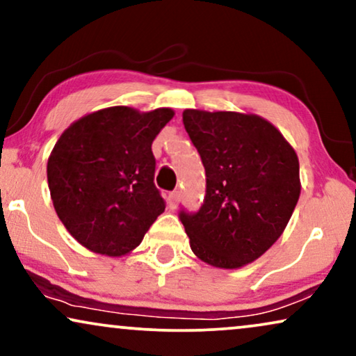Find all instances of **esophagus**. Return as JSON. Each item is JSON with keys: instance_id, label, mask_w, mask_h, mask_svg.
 <instances>
[{"instance_id": "obj_1", "label": "esophagus", "mask_w": 356, "mask_h": 356, "mask_svg": "<svg viewBox=\"0 0 356 356\" xmlns=\"http://www.w3.org/2000/svg\"><path fill=\"white\" fill-rule=\"evenodd\" d=\"M179 199H181V193H179V191L168 193V196H167L168 207H170V209H177V206L179 204Z\"/></svg>"}]
</instances>
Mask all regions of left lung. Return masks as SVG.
<instances>
[{
  "label": "left lung",
  "mask_w": 356,
  "mask_h": 356,
  "mask_svg": "<svg viewBox=\"0 0 356 356\" xmlns=\"http://www.w3.org/2000/svg\"><path fill=\"white\" fill-rule=\"evenodd\" d=\"M183 124L206 168V196L179 220L199 259L238 269L284 233L300 197L298 157L257 115L184 110Z\"/></svg>",
  "instance_id": "obj_1"
}]
</instances>
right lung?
Here are the masks:
<instances>
[{"label":"right lung","instance_id":"add662e5","mask_svg":"<svg viewBox=\"0 0 356 356\" xmlns=\"http://www.w3.org/2000/svg\"><path fill=\"white\" fill-rule=\"evenodd\" d=\"M173 110L110 106L72 123L47 165L55 211L87 250L121 256L140 245L165 211L152 143Z\"/></svg>","mask_w":356,"mask_h":356}]
</instances>
